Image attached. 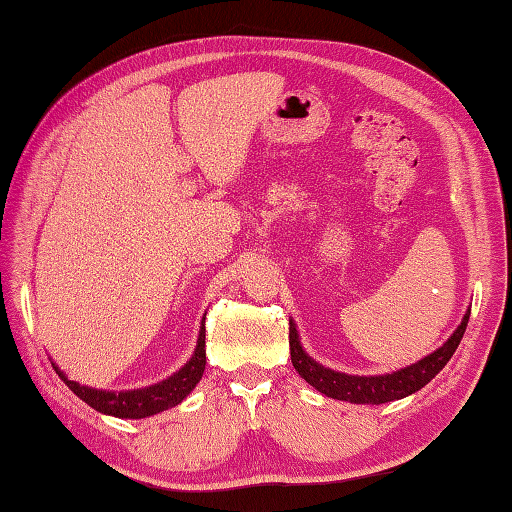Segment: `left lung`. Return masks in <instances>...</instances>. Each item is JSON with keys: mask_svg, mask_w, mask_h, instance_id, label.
I'll list each match as a JSON object with an SVG mask.
<instances>
[{"mask_svg": "<svg viewBox=\"0 0 512 512\" xmlns=\"http://www.w3.org/2000/svg\"><path fill=\"white\" fill-rule=\"evenodd\" d=\"M469 313L471 308H467L463 321H460L458 328L450 334V339H447L441 347H436L432 354L423 356L413 365L402 367L391 373H378V376H358V373H343V371H334L330 367H323L313 356L306 354L302 341H299L295 321L289 319L291 363L299 376H302L310 386H315L319 393L332 397V400H341L350 404L395 402L423 389V386L436 376V373L450 363V358L454 356L456 347L467 330Z\"/></svg>", "mask_w": 512, "mask_h": 512, "instance_id": "1", "label": "left lung"}]
</instances>
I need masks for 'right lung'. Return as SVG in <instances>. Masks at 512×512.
Instances as JSON below:
<instances>
[{"label":"right lung","mask_w":512,"mask_h":512,"mask_svg":"<svg viewBox=\"0 0 512 512\" xmlns=\"http://www.w3.org/2000/svg\"><path fill=\"white\" fill-rule=\"evenodd\" d=\"M206 315L199 323V334H197V345L193 356L186 360V363L171 373L169 378L160 380L156 384L143 386V389H128V391H104V389H93V386L80 384L76 380H69L65 371H60L56 363L54 369L65 382L69 389L76 393L82 402L95 408L97 413L112 415L119 419H145L162 413V410H169L178 406L182 400H186L197 382L202 380L204 369H206Z\"/></svg>","instance_id":"1"}]
</instances>
